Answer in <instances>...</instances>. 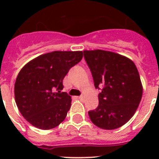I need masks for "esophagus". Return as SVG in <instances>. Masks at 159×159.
I'll use <instances>...</instances> for the list:
<instances>
[{
	"mask_svg": "<svg viewBox=\"0 0 159 159\" xmlns=\"http://www.w3.org/2000/svg\"><path fill=\"white\" fill-rule=\"evenodd\" d=\"M78 99H80V100H83L84 99V96L83 95H80V96H78Z\"/></svg>",
	"mask_w": 159,
	"mask_h": 159,
	"instance_id": "obj_1",
	"label": "esophagus"
}]
</instances>
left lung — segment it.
Wrapping results in <instances>:
<instances>
[{"mask_svg": "<svg viewBox=\"0 0 159 159\" xmlns=\"http://www.w3.org/2000/svg\"><path fill=\"white\" fill-rule=\"evenodd\" d=\"M99 94V106L88 111L92 123L104 130L122 127L139 105L143 85L134 63L127 57L104 50H84Z\"/></svg>", "mask_w": 159, "mask_h": 159, "instance_id": "left-lung-1", "label": "left lung"}]
</instances>
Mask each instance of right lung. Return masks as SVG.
I'll list each match as a JSON object with an SVG mask.
<instances>
[{
  "label": "right lung",
  "mask_w": 159,
  "mask_h": 159,
  "mask_svg": "<svg viewBox=\"0 0 159 159\" xmlns=\"http://www.w3.org/2000/svg\"><path fill=\"white\" fill-rule=\"evenodd\" d=\"M82 58V51H55L40 55L22 67L14 95L20 112L30 124L50 130L64 121L71 99L66 92H60L63 80Z\"/></svg>",
  "instance_id": "1"
}]
</instances>
